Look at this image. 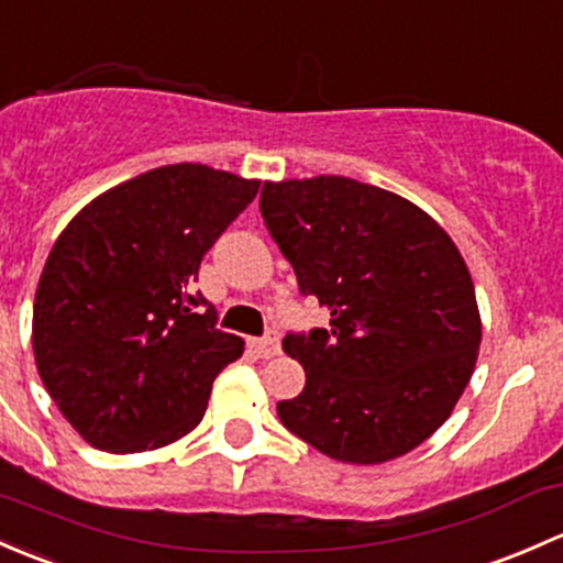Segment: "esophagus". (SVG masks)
Returning a JSON list of instances; mask_svg holds the SVG:
<instances>
[{
  "mask_svg": "<svg viewBox=\"0 0 563 563\" xmlns=\"http://www.w3.org/2000/svg\"><path fill=\"white\" fill-rule=\"evenodd\" d=\"M247 345H251V351L256 353L258 358H272L280 353V340H277V334H272V331L266 336H258V340H251Z\"/></svg>",
  "mask_w": 563,
  "mask_h": 563,
  "instance_id": "esophagus-1",
  "label": "esophagus"
}]
</instances>
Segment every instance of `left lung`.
Instances as JSON below:
<instances>
[{
  "label": "left lung",
  "instance_id": "1",
  "mask_svg": "<svg viewBox=\"0 0 563 563\" xmlns=\"http://www.w3.org/2000/svg\"><path fill=\"white\" fill-rule=\"evenodd\" d=\"M262 216L299 291L331 312V329L283 340L307 375L277 401L283 426L345 464L410 453L451 418L481 351L455 242L399 194L340 175L264 183Z\"/></svg>",
  "mask_w": 563,
  "mask_h": 563
}]
</instances>
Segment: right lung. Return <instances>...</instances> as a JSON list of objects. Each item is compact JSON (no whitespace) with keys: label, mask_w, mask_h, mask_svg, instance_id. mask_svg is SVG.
Here are the masks:
<instances>
[{"label":"right lung","mask_w":563,"mask_h":563,"mask_svg":"<svg viewBox=\"0 0 563 563\" xmlns=\"http://www.w3.org/2000/svg\"><path fill=\"white\" fill-rule=\"evenodd\" d=\"M262 180L207 164L151 169L88 202L51 247L34 297L37 372L62 416L108 453L197 429L245 342L194 294L212 242Z\"/></svg>","instance_id":"right-lung-1"}]
</instances>
